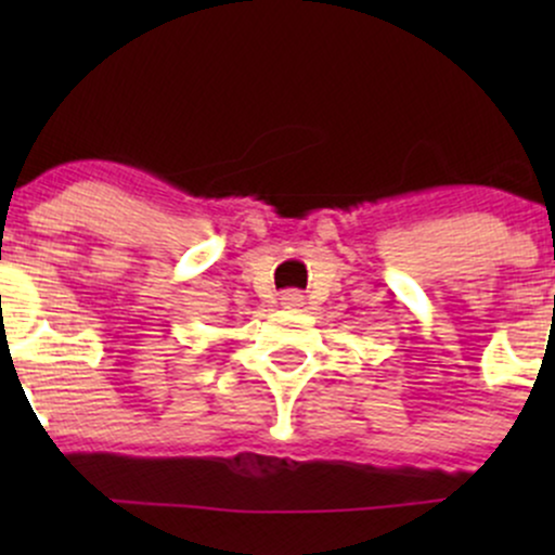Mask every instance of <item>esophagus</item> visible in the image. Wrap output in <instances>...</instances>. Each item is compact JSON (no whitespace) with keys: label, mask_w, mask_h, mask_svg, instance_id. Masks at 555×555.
<instances>
[{"label":"esophagus","mask_w":555,"mask_h":555,"mask_svg":"<svg viewBox=\"0 0 555 555\" xmlns=\"http://www.w3.org/2000/svg\"><path fill=\"white\" fill-rule=\"evenodd\" d=\"M282 299L286 308H295V305H299V299H302V295H299V292H286Z\"/></svg>","instance_id":"obj_1"}]
</instances>
